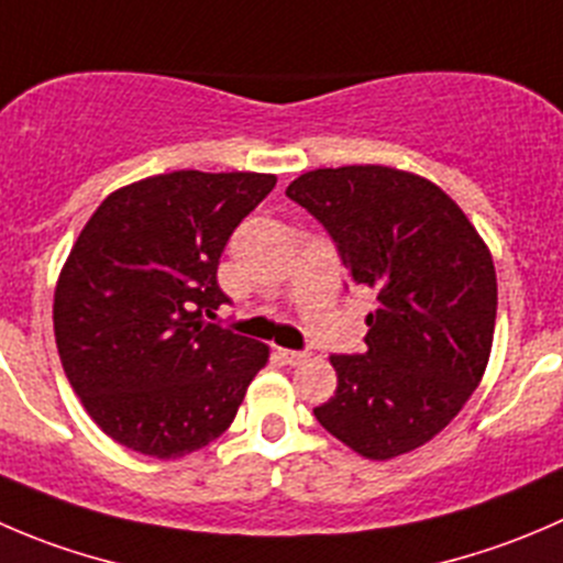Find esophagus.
Returning a JSON list of instances; mask_svg holds the SVG:
<instances>
[{"label":"esophagus","mask_w":563,"mask_h":563,"mask_svg":"<svg viewBox=\"0 0 563 563\" xmlns=\"http://www.w3.org/2000/svg\"><path fill=\"white\" fill-rule=\"evenodd\" d=\"M308 352H297V349H280V360L286 365H302L308 360Z\"/></svg>","instance_id":"1"}]
</instances>
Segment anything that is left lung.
Here are the masks:
<instances>
[{
  "instance_id": "1",
  "label": "left lung",
  "mask_w": 563,
  "mask_h": 563,
  "mask_svg": "<svg viewBox=\"0 0 563 563\" xmlns=\"http://www.w3.org/2000/svg\"><path fill=\"white\" fill-rule=\"evenodd\" d=\"M286 195L327 228L349 283L376 297L365 352L330 357L338 387L316 420L365 460L420 449L460 415L489 363V247L438 184L396 167H321Z\"/></svg>"
}]
</instances>
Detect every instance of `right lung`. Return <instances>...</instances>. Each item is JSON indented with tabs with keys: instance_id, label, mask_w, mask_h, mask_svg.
Returning <instances> with one entry per match:
<instances>
[{
	"instance_id": "1",
	"label": "right lung",
	"mask_w": 563,
	"mask_h": 563,
	"mask_svg": "<svg viewBox=\"0 0 563 563\" xmlns=\"http://www.w3.org/2000/svg\"><path fill=\"white\" fill-rule=\"evenodd\" d=\"M269 173L176 170L120 187L81 228L54 288L65 376L103 434L178 460L236 418L269 346L203 319L231 302L217 266Z\"/></svg>"
}]
</instances>
